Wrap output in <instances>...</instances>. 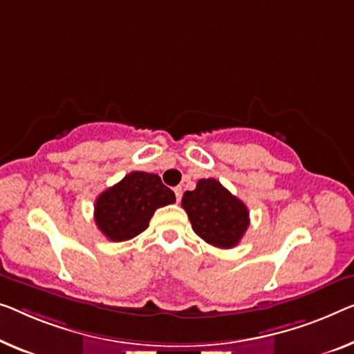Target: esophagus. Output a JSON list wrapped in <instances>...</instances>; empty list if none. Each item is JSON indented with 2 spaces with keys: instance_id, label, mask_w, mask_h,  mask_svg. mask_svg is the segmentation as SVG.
<instances>
[{
  "instance_id": "obj_1",
  "label": "esophagus",
  "mask_w": 354,
  "mask_h": 354,
  "mask_svg": "<svg viewBox=\"0 0 354 354\" xmlns=\"http://www.w3.org/2000/svg\"><path fill=\"white\" fill-rule=\"evenodd\" d=\"M173 191H175L176 200H178V202H179V200H181V197H183V187H181V186H176L175 189H173Z\"/></svg>"
}]
</instances>
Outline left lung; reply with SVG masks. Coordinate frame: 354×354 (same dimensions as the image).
<instances>
[{"instance_id": "8db88e82", "label": "left lung", "mask_w": 354, "mask_h": 354, "mask_svg": "<svg viewBox=\"0 0 354 354\" xmlns=\"http://www.w3.org/2000/svg\"><path fill=\"white\" fill-rule=\"evenodd\" d=\"M181 205L195 234L216 248L236 246L250 225L246 205L213 178L200 179L194 191L184 192Z\"/></svg>"}]
</instances>
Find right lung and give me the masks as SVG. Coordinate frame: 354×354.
Returning <instances> with one entry per match:
<instances>
[{
    "label": "right lung",
    "mask_w": 354,
    "mask_h": 354,
    "mask_svg": "<svg viewBox=\"0 0 354 354\" xmlns=\"http://www.w3.org/2000/svg\"><path fill=\"white\" fill-rule=\"evenodd\" d=\"M175 192L159 175L131 171L95 200V223L111 241H125L145 232L157 208L175 203Z\"/></svg>",
    "instance_id": "1"
}]
</instances>
